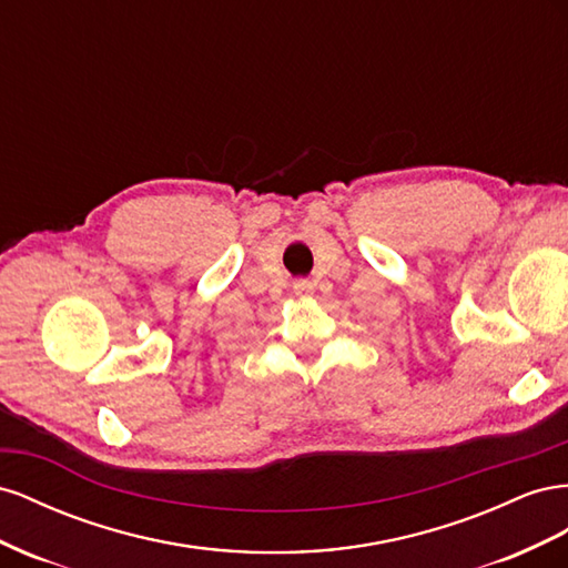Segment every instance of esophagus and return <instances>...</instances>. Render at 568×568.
I'll use <instances>...</instances> for the list:
<instances>
[{
    "mask_svg": "<svg viewBox=\"0 0 568 568\" xmlns=\"http://www.w3.org/2000/svg\"><path fill=\"white\" fill-rule=\"evenodd\" d=\"M293 290H295L297 297H310V295L314 293V283L302 278V281H295V283H293Z\"/></svg>",
    "mask_w": 568,
    "mask_h": 568,
    "instance_id": "esophagus-1",
    "label": "esophagus"
}]
</instances>
